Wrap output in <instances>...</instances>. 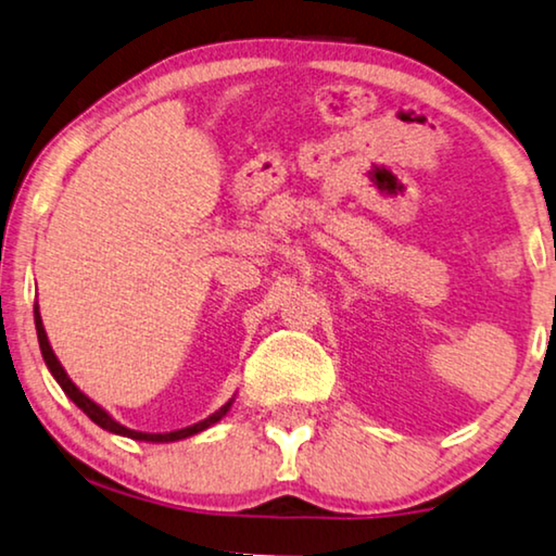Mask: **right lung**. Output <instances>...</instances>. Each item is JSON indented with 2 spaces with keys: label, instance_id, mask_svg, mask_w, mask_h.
<instances>
[{
  "label": "right lung",
  "instance_id": "1",
  "mask_svg": "<svg viewBox=\"0 0 556 556\" xmlns=\"http://www.w3.org/2000/svg\"><path fill=\"white\" fill-rule=\"evenodd\" d=\"M35 327H37V340H40V350H42V357H45L47 370H50L52 378L58 380V386L62 388V393H65V395L70 397V401H73V403L77 405V408H80V410L85 413V416H88V418L92 420V424L100 426V428H103V431H108V433H115V435H123V438H132V441H146V443H174V441H184V438L197 435V433H201V431H206V428H211L214 424H218V420H222V418L226 416V413L231 410L233 401H237V393H233V395L229 397V401H226L218 410L211 413L208 418H203V420H199V424H193V426H186V428H181V431H170V433H143V431H132V428L118 424V420H115V418L111 416V413H108V410L103 408V405H98L96 401H92V397L85 395L83 390L77 388L73 380H70L67 370H65V367H62L58 355H54L50 340H47V332H45V325H42V317H40V307H37V304H35Z\"/></svg>",
  "mask_w": 556,
  "mask_h": 556
}]
</instances>
